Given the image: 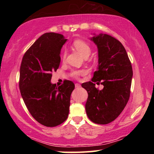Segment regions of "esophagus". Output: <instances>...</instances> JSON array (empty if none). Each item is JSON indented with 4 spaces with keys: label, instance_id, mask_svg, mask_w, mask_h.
I'll use <instances>...</instances> for the list:
<instances>
[{
    "label": "esophagus",
    "instance_id": "1",
    "mask_svg": "<svg viewBox=\"0 0 154 154\" xmlns=\"http://www.w3.org/2000/svg\"><path fill=\"white\" fill-rule=\"evenodd\" d=\"M75 88H80V87H81V85H80L79 83H75Z\"/></svg>",
    "mask_w": 154,
    "mask_h": 154
}]
</instances>
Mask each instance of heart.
Here are the masks:
<instances>
[{
	"instance_id": "b5f03b06",
	"label": "heart",
	"mask_w": 154,
	"mask_h": 154,
	"mask_svg": "<svg viewBox=\"0 0 154 154\" xmlns=\"http://www.w3.org/2000/svg\"><path fill=\"white\" fill-rule=\"evenodd\" d=\"M73 46L83 55L84 57H88L90 55V54L91 53V48L87 42L83 41V40H76L73 42ZM63 59L66 57V52H64V53L62 54ZM82 71H74L73 72V75L75 76H77L82 73Z\"/></svg>"
}]
</instances>
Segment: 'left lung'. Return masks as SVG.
Masks as SVG:
<instances>
[{
    "label": "left lung",
    "instance_id": "left-lung-1",
    "mask_svg": "<svg viewBox=\"0 0 154 154\" xmlns=\"http://www.w3.org/2000/svg\"><path fill=\"white\" fill-rule=\"evenodd\" d=\"M92 35L90 40L97 48L98 66L92 82L84 83L81 86L88 94L85 104L88 118L94 123L105 125L114 121L127 104L133 73L121 42L105 33ZM97 81L104 85L102 90L95 88L94 82Z\"/></svg>",
    "mask_w": 154,
    "mask_h": 154
}]
</instances>
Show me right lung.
<instances>
[{
  "instance_id": "right-lung-1",
  "label": "right lung",
  "mask_w": 154,
  "mask_h": 154,
  "mask_svg": "<svg viewBox=\"0 0 154 154\" xmlns=\"http://www.w3.org/2000/svg\"><path fill=\"white\" fill-rule=\"evenodd\" d=\"M66 41L60 33H44L26 52L21 64V95L31 116L47 127L66 121L75 88L70 81L59 87L51 83V72L60 66L61 49Z\"/></svg>"
}]
</instances>
